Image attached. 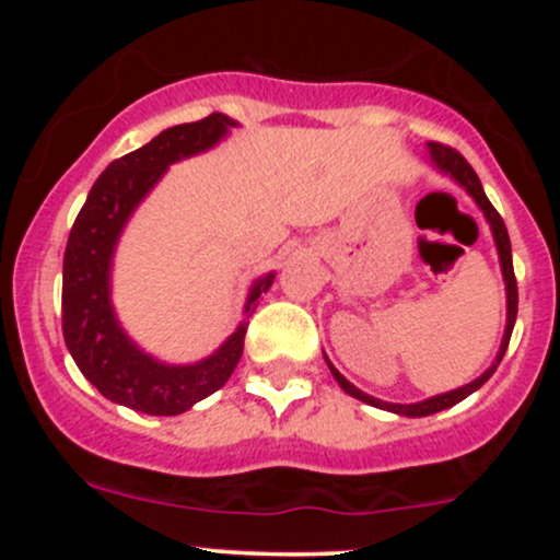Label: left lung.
<instances>
[{
  "label": "left lung",
  "instance_id": "obj_1",
  "mask_svg": "<svg viewBox=\"0 0 560 560\" xmlns=\"http://www.w3.org/2000/svg\"><path fill=\"white\" fill-rule=\"evenodd\" d=\"M429 158H432L434 168H440L442 173H447L450 178H453L455 184H460L468 195L474 197V202L479 205V210L485 213L487 223H490L492 229V236H494V247H498V255H500V268H503V281H505V298H508V320H505V334H503V342H500V350H498V358H494V363L490 369L485 371L479 378H474L471 384H466V387H458L453 392H445V395H434L429 397V400H421V402H410V405H402V402H384V400H376V397L365 395L355 387V384H350L347 378L339 374L337 369L329 363V358H326V363H329L334 378H337V384L342 387L347 395L358 397V400L374 405V408H382V410H389V413H397V416H410V419H421V416H432L436 410H445L450 405L466 400L471 392H477L481 384L487 382L494 374V369H498L500 361H503L505 350H508V342H511V331H513V324H516V313H518V287H516V276H513V258H511V240H508V231H505V223L503 218H500L498 210L492 208V202L487 199L485 189H481V182L479 176L474 173L471 165H468V160L460 155L458 150H453V147L447 144H440V141H429Z\"/></svg>",
  "mask_w": 560,
  "mask_h": 560
}]
</instances>
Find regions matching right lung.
Here are the masks:
<instances>
[{"label": "right lung", "instance_id": "obj_1", "mask_svg": "<svg viewBox=\"0 0 560 560\" xmlns=\"http://www.w3.org/2000/svg\"><path fill=\"white\" fill-rule=\"evenodd\" d=\"M236 126L213 113L197 124L160 131L150 144L113 160L96 178L70 229L62 260V337L81 374L107 400L150 416H178L221 389L234 374L244 350L247 324H240L210 358L191 365L160 363L139 350L120 329L110 302V266L120 231L137 205L150 195L176 160L210 150ZM273 284V273L249 289L244 313Z\"/></svg>", "mask_w": 560, "mask_h": 560}]
</instances>
